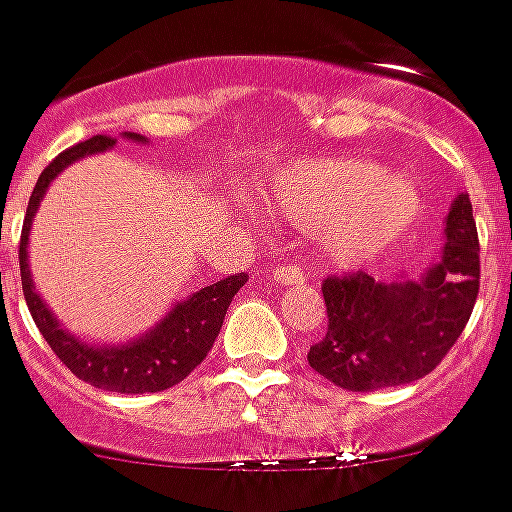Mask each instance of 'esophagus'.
Wrapping results in <instances>:
<instances>
[{
  "mask_svg": "<svg viewBox=\"0 0 512 512\" xmlns=\"http://www.w3.org/2000/svg\"><path fill=\"white\" fill-rule=\"evenodd\" d=\"M270 278H273V281H278V284H299V281H305V273H302V268H299V265L281 263L278 268H273Z\"/></svg>",
  "mask_w": 512,
  "mask_h": 512,
  "instance_id": "34e87169",
  "label": "esophagus"
}]
</instances>
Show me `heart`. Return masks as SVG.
<instances>
[{"label":"heart","instance_id":"heart-1","mask_svg":"<svg viewBox=\"0 0 512 512\" xmlns=\"http://www.w3.org/2000/svg\"><path fill=\"white\" fill-rule=\"evenodd\" d=\"M268 199L294 226L321 231L323 252L339 268L363 265L392 247L421 207L413 184L355 157L292 162L270 181Z\"/></svg>","mask_w":512,"mask_h":512}]
</instances>
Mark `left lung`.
I'll return each instance as SVG.
<instances>
[{
  "label": "left lung",
  "mask_w": 512,
  "mask_h": 512,
  "mask_svg": "<svg viewBox=\"0 0 512 512\" xmlns=\"http://www.w3.org/2000/svg\"><path fill=\"white\" fill-rule=\"evenodd\" d=\"M442 260L421 278L376 281L355 270L323 281L328 328L307 352L313 371L350 392L429 376L452 350L479 297V234L468 194L447 213Z\"/></svg>",
  "instance_id": "obj_1"
}]
</instances>
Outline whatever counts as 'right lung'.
I'll return each mask as SVG.
<instances>
[{
    "label": "right lung",
    "instance_id": "1",
    "mask_svg": "<svg viewBox=\"0 0 512 512\" xmlns=\"http://www.w3.org/2000/svg\"><path fill=\"white\" fill-rule=\"evenodd\" d=\"M126 139L147 141L139 134H126ZM118 139L112 136H91L76 147L65 149L49 162L44 173L39 176L36 186L28 199L26 220H23V234H20V281H23V294L26 305L33 315V323L47 339L52 352L60 357L73 376H78L86 384L105 389V392L120 394H144V392H162L184 381L194 368L213 350L215 336L220 334L226 310L231 305L234 294L247 284V273L220 278L215 284L199 289L189 299L178 302L149 334L134 342L120 344V347H91V344L78 342L76 336L62 331L60 323L54 321L44 299L36 294L28 270V234H31V220L36 215L44 191L49 189L57 173L68 168L70 162L81 160L94 152H105Z\"/></svg>",
    "mask_w": 512,
    "mask_h": 512
}]
</instances>
